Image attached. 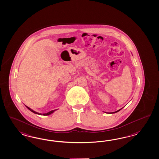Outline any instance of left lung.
<instances>
[{"mask_svg":"<svg viewBox=\"0 0 159 159\" xmlns=\"http://www.w3.org/2000/svg\"><path fill=\"white\" fill-rule=\"evenodd\" d=\"M121 109H122V108H121ZM121 109H120V110H118V111H116V112H113V113H116V112H118V111H120Z\"/></svg>","mask_w":159,"mask_h":159,"instance_id":"obj_1","label":"left lung"}]
</instances>
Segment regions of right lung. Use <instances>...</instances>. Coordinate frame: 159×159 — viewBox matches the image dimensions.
Returning a JSON list of instances; mask_svg holds the SVG:
<instances>
[{
    "label": "right lung",
    "mask_w": 159,
    "mask_h": 159,
    "mask_svg": "<svg viewBox=\"0 0 159 159\" xmlns=\"http://www.w3.org/2000/svg\"><path fill=\"white\" fill-rule=\"evenodd\" d=\"M26 107L29 109V110H30V111H31V112H33V113H34V114H39V115H41V116H49V115H50V114H51L52 113H53V112L54 111H55V110H52V111H49V112H47V113H45V114H39V112H35V111H33V110H31L30 108H29V107H28L27 106H26Z\"/></svg>",
    "instance_id": "right-lung-1"
}]
</instances>
